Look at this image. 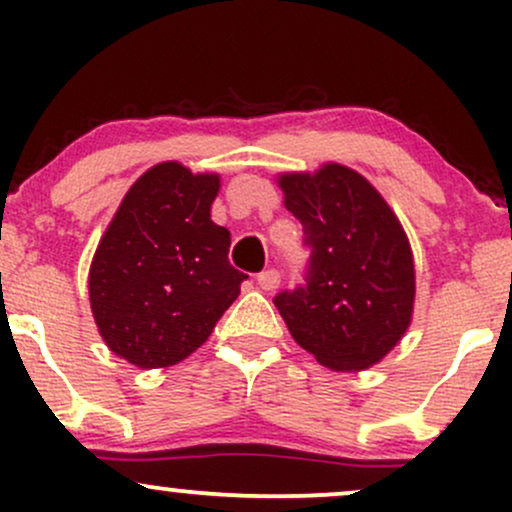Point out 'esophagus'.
Segmentation results:
<instances>
[{
    "mask_svg": "<svg viewBox=\"0 0 512 512\" xmlns=\"http://www.w3.org/2000/svg\"><path fill=\"white\" fill-rule=\"evenodd\" d=\"M257 284H260L262 291H274L279 289L281 274L276 269H264V272L257 274Z\"/></svg>",
    "mask_w": 512,
    "mask_h": 512,
    "instance_id": "1",
    "label": "esophagus"
}]
</instances>
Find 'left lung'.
I'll return each mask as SVG.
<instances>
[{
  "label": "left lung",
  "mask_w": 512,
  "mask_h": 512,
  "mask_svg": "<svg viewBox=\"0 0 512 512\" xmlns=\"http://www.w3.org/2000/svg\"><path fill=\"white\" fill-rule=\"evenodd\" d=\"M301 221L303 284L274 296L291 337L332 370L378 363L407 332L414 308L409 240L385 199L356 170L320 168L279 180Z\"/></svg>",
  "instance_id": "obj_1"
}]
</instances>
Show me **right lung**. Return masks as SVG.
<instances>
[{"label": "right lung", "mask_w": 512, "mask_h": 512, "mask_svg": "<svg viewBox=\"0 0 512 512\" xmlns=\"http://www.w3.org/2000/svg\"><path fill=\"white\" fill-rule=\"evenodd\" d=\"M216 175L154 166L132 185L93 257L91 310L105 344L139 368L199 349L248 274L228 262L231 233L211 221Z\"/></svg>", "instance_id": "obj_1"}]
</instances>
